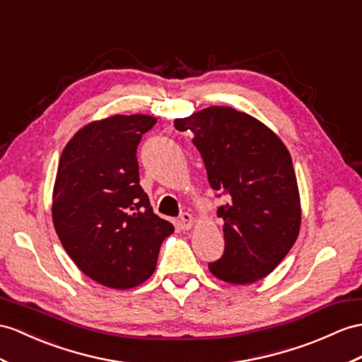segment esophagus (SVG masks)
<instances>
[{
    "label": "esophagus",
    "mask_w": 362,
    "mask_h": 362,
    "mask_svg": "<svg viewBox=\"0 0 362 362\" xmlns=\"http://www.w3.org/2000/svg\"><path fill=\"white\" fill-rule=\"evenodd\" d=\"M180 226L184 228V230H189V228H192L193 218H192L190 214H187V211H184V214H181V216H180Z\"/></svg>",
    "instance_id": "obj_1"
}]
</instances>
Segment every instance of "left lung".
<instances>
[{
  "mask_svg": "<svg viewBox=\"0 0 362 362\" xmlns=\"http://www.w3.org/2000/svg\"><path fill=\"white\" fill-rule=\"evenodd\" d=\"M175 129L192 132L210 187L227 197L216 211L224 219L226 247L209 270L230 284L266 278L292 249L301 226L287 147L257 118L221 105L175 119Z\"/></svg>",
  "mask_w": 362,
  "mask_h": 362,
  "instance_id": "8db88e82",
  "label": "left lung"
}]
</instances>
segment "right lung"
I'll return each instance as SVG.
<instances>
[{
    "mask_svg": "<svg viewBox=\"0 0 362 362\" xmlns=\"http://www.w3.org/2000/svg\"><path fill=\"white\" fill-rule=\"evenodd\" d=\"M156 124L148 115H115L79 129L61 155L52 218L61 244L96 283L132 288L155 272L175 228L153 214L139 186L136 148Z\"/></svg>",
    "mask_w": 362,
    "mask_h": 362,
    "instance_id": "1",
    "label": "right lung"
}]
</instances>
